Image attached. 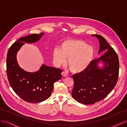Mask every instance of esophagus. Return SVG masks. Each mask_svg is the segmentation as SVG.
Masks as SVG:
<instances>
[{
    "label": "esophagus",
    "mask_w": 127,
    "mask_h": 127,
    "mask_svg": "<svg viewBox=\"0 0 127 127\" xmlns=\"http://www.w3.org/2000/svg\"><path fill=\"white\" fill-rule=\"evenodd\" d=\"M62 76H63V77H67V75L66 74V73H65L64 72H63L62 73Z\"/></svg>",
    "instance_id": "obj_1"
}]
</instances>
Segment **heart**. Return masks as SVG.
<instances>
[{
	"label": "heart",
	"mask_w": 127,
	"mask_h": 127,
	"mask_svg": "<svg viewBox=\"0 0 127 127\" xmlns=\"http://www.w3.org/2000/svg\"><path fill=\"white\" fill-rule=\"evenodd\" d=\"M55 63L60 66L64 65L68 59V66L74 74H79L86 70L94 56V50L83 40L66 39L63 41L60 48L53 51Z\"/></svg>",
	"instance_id": "1"
}]
</instances>
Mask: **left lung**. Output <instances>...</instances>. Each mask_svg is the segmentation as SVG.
<instances>
[{"label":"left lung","instance_id":"left-lung-1","mask_svg":"<svg viewBox=\"0 0 127 127\" xmlns=\"http://www.w3.org/2000/svg\"><path fill=\"white\" fill-rule=\"evenodd\" d=\"M92 35L99 39V53L105 50L107 52L101 58L93 60L85 71L73 76L72 97L85 105L94 104L106 97L116 86L119 71V58L114 49L101 35ZM100 60L104 63L102 69L96 65Z\"/></svg>","mask_w":127,"mask_h":127}]
</instances>
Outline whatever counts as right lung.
<instances>
[{
	"instance_id": "add662e5",
	"label": "right lung",
	"mask_w": 127,
	"mask_h": 127,
	"mask_svg": "<svg viewBox=\"0 0 127 127\" xmlns=\"http://www.w3.org/2000/svg\"><path fill=\"white\" fill-rule=\"evenodd\" d=\"M43 34V33H40L22 37L8 51L6 66L9 84L16 94L28 102L37 103L48 99L51 96L54 83L62 76V70L60 68L43 65L39 71L29 73L18 65L17 53L24 42H35Z\"/></svg>"
}]
</instances>
